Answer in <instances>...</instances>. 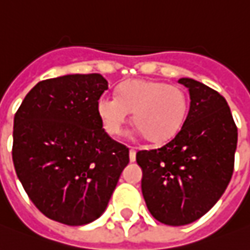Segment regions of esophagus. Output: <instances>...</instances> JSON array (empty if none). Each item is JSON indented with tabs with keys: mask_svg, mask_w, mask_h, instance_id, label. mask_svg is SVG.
Wrapping results in <instances>:
<instances>
[{
	"mask_svg": "<svg viewBox=\"0 0 250 250\" xmlns=\"http://www.w3.org/2000/svg\"><path fill=\"white\" fill-rule=\"evenodd\" d=\"M129 161L130 162L136 161V149L135 148H129Z\"/></svg>",
	"mask_w": 250,
	"mask_h": 250,
	"instance_id": "esophagus-1",
	"label": "esophagus"
}]
</instances>
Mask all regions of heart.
<instances>
[{
	"instance_id": "b5f03b06",
	"label": "heart",
	"mask_w": 250,
	"mask_h": 250,
	"mask_svg": "<svg viewBox=\"0 0 250 250\" xmlns=\"http://www.w3.org/2000/svg\"><path fill=\"white\" fill-rule=\"evenodd\" d=\"M188 111V95L181 87L155 80H130L118 88L117 96L102 95L96 113L108 135H121L133 113L137 130L149 142L162 143L180 130Z\"/></svg>"
}]
</instances>
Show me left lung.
I'll list each match as a JSON object with an SVG mask.
<instances>
[{"mask_svg":"<svg viewBox=\"0 0 250 250\" xmlns=\"http://www.w3.org/2000/svg\"><path fill=\"white\" fill-rule=\"evenodd\" d=\"M190 106L167 144L136 154L148 211L168 226L200 219L225 193L234 170L237 126L226 99L206 84L182 77Z\"/></svg>","mask_w":250,"mask_h":250,"instance_id":"obj_1","label":"left lung"}]
</instances>
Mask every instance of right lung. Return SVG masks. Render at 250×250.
Wrapping results in <instances>:
<instances>
[{
	"label": "right lung",
	"mask_w": 250,
	"mask_h": 250,
	"mask_svg": "<svg viewBox=\"0 0 250 250\" xmlns=\"http://www.w3.org/2000/svg\"><path fill=\"white\" fill-rule=\"evenodd\" d=\"M108 88L99 73L43 80L15 114L12 158L19 180L50 219L82 226L104 212L129 149L102 128L96 101Z\"/></svg>",
	"instance_id": "obj_1"
}]
</instances>
